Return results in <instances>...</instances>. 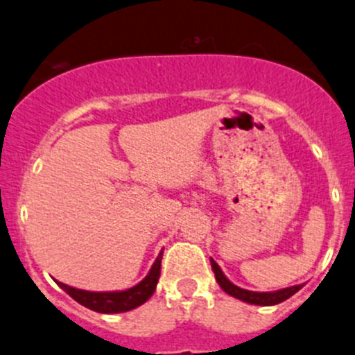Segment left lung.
I'll use <instances>...</instances> for the list:
<instances>
[{
    "label": "left lung",
    "mask_w": 355,
    "mask_h": 355,
    "mask_svg": "<svg viewBox=\"0 0 355 355\" xmlns=\"http://www.w3.org/2000/svg\"><path fill=\"white\" fill-rule=\"evenodd\" d=\"M209 263H211V269L215 272V279L216 283L220 284L223 291L230 297L237 298L241 302H246V304L251 305H261V307H269V305H277L281 302L288 300L290 297H293L297 291H300L302 284H297V286H290V288H283V290H276V291H250V290H244V288L236 286L234 283H230L227 279L225 274L222 272L220 269V265L216 263L213 258H209Z\"/></svg>",
    "instance_id": "left-lung-1"
}]
</instances>
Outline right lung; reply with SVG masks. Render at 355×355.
<instances>
[{"label": "right lung", "instance_id": "right-lung-1", "mask_svg": "<svg viewBox=\"0 0 355 355\" xmlns=\"http://www.w3.org/2000/svg\"><path fill=\"white\" fill-rule=\"evenodd\" d=\"M161 260H163V250L159 251L157 258L154 260L153 267L147 272V276L140 281L139 284L126 290L118 291H88V290H79V288L67 286V284L60 283L55 279V283L69 295L74 298L78 304L83 307L90 309V311L101 312V314H119V312H128L133 309L140 307L146 304L153 293L156 291L157 281L161 276Z\"/></svg>", "mask_w": 355, "mask_h": 355}]
</instances>
